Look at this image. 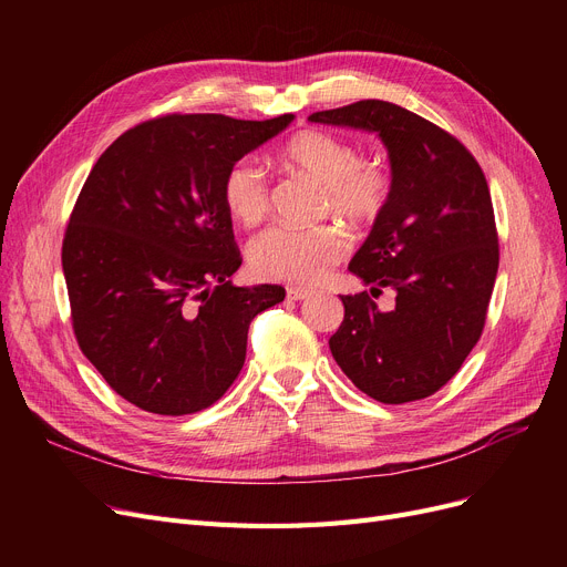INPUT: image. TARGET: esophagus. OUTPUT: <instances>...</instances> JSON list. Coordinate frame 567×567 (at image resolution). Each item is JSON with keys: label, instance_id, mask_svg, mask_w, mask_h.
I'll return each instance as SVG.
<instances>
[{"label": "esophagus", "instance_id": "esophagus-1", "mask_svg": "<svg viewBox=\"0 0 567 567\" xmlns=\"http://www.w3.org/2000/svg\"><path fill=\"white\" fill-rule=\"evenodd\" d=\"M312 291L310 289H306V287H287V299L289 301H303V299H308Z\"/></svg>", "mask_w": 567, "mask_h": 567}]
</instances>
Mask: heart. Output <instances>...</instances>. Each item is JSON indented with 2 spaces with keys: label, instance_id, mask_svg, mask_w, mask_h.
Masks as SVG:
<instances>
[{
  "label": "heart",
  "instance_id": "1",
  "mask_svg": "<svg viewBox=\"0 0 567 567\" xmlns=\"http://www.w3.org/2000/svg\"><path fill=\"white\" fill-rule=\"evenodd\" d=\"M285 161L310 174L323 186L321 208L351 223L374 220L391 197V174L383 163L363 158L344 137L303 131L293 135ZM227 214L246 227L257 225L271 208V182L255 158H238L223 176L220 186ZM349 252V238L333 225L296 229L274 225L257 234L248 246L250 271L264 280L317 285Z\"/></svg>",
  "mask_w": 567,
  "mask_h": 567
}]
</instances>
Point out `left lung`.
<instances>
[{
  "label": "left lung",
  "mask_w": 567,
  "mask_h": 567,
  "mask_svg": "<svg viewBox=\"0 0 567 567\" xmlns=\"http://www.w3.org/2000/svg\"><path fill=\"white\" fill-rule=\"evenodd\" d=\"M377 133L391 158V197L349 271L395 291L383 312L368 291L340 296L344 319L329 340L342 372L365 395L404 404L434 395L481 340L498 271L487 178L468 148L395 103L359 101L308 116Z\"/></svg>",
  "instance_id": "obj_1"
}]
</instances>
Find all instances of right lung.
Returning <instances> with one entry per match:
<instances>
[{
  "mask_svg": "<svg viewBox=\"0 0 567 567\" xmlns=\"http://www.w3.org/2000/svg\"><path fill=\"white\" fill-rule=\"evenodd\" d=\"M291 118H148L89 172L62 246L73 331L110 389L142 411L218 402L244 368L250 321L285 299L280 285H231L241 252L220 186Z\"/></svg>",
  "mask_w": 567,
  "mask_h": 567,
  "instance_id": "1",
  "label": "right lung"
}]
</instances>
